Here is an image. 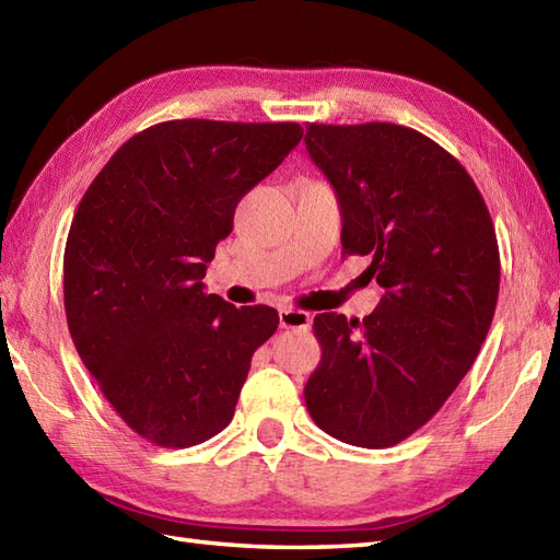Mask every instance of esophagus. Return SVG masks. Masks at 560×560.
<instances>
[{"label":"esophagus","mask_w":560,"mask_h":560,"mask_svg":"<svg viewBox=\"0 0 560 560\" xmlns=\"http://www.w3.org/2000/svg\"><path fill=\"white\" fill-rule=\"evenodd\" d=\"M279 324L283 329H303V331H307L312 327V315L305 310L283 307L279 312Z\"/></svg>","instance_id":"obj_1"}]
</instances>
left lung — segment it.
<instances>
[{
  "label": "left lung",
  "instance_id": "obj_1",
  "mask_svg": "<svg viewBox=\"0 0 560 560\" xmlns=\"http://www.w3.org/2000/svg\"><path fill=\"white\" fill-rule=\"evenodd\" d=\"M312 162L339 195L343 255L384 289L365 319L315 317L310 418L362 448L400 444L444 406L482 348L501 259L482 192L432 138L398 124H307Z\"/></svg>",
  "mask_w": 560,
  "mask_h": 560
}]
</instances>
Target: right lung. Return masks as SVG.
I'll return each instance as SVG.
<instances>
[{"label":"right lung","instance_id":"1","mask_svg":"<svg viewBox=\"0 0 560 560\" xmlns=\"http://www.w3.org/2000/svg\"><path fill=\"white\" fill-rule=\"evenodd\" d=\"M303 138L295 121L176 119L128 138L85 190L63 250L73 346L116 415L188 448L236 410L250 358L279 327L267 305L205 293L243 195Z\"/></svg>","mask_w":560,"mask_h":560}]
</instances>
